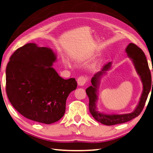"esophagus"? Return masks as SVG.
<instances>
[{"mask_svg": "<svg viewBox=\"0 0 153 153\" xmlns=\"http://www.w3.org/2000/svg\"><path fill=\"white\" fill-rule=\"evenodd\" d=\"M88 77L84 76H79L78 78H77V84L79 86H82L85 84V83L87 82L88 81Z\"/></svg>", "mask_w": 153, "mask_h": 153, "instance_id": "34e87169", "label": "esophagus"}]
</instances>
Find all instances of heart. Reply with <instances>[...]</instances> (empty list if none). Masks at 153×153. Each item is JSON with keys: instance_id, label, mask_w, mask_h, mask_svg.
I'll list each match as a JSON object with an SVG mask.
<instances>
[{"instance_id": "heart-1", "label": "heart", "mask_w": 153, "mask_h": 153, "mask_svg": "<svg viewBox=\"0 0 153 153\" xmlns=\"http://www.w3.org/2000/svg\"><path fill=\"white\" fill-rule=\"evenodd\" d=\"M65 64H68V62H65Z\"/></svg>"}]
</instances>
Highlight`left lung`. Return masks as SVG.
Returning a JSON list of instances; mask_svg holds the SVG:
<instances>
[{"label": "left lung", "mask_w": 153, "mask_h": 153, "mask_svg": "<svg viewBox=\"0 0 153 153\" xmlns=\"http://www.w3.org/2000/svg\"><path fill=\"white\" fill-rule=\"evenodd\" d=\"M126 52L127 53L128 56L131 59H132L134 68H135L137 73L140 77V79H141L143 85V90L139 103L133 112L127 113V114L107 115L99 112L96 110V101L97 100V89L101 76L104 74H105V71H108L111 66V62L105 65L101 71H99L94 75V76L92 77L91 80L92 85L89 86L85 90L89 100V109L93 117L101 123L109 125H109L123 123L132 120L136 117H138L144 108L149 91L151 89V74L144 52L140 48L133 43H130L128 45L126 48Z\"/></svg>", "instance_id": "1"}]
</instances>
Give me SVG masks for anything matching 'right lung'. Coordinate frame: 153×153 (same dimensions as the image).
<instances>
[{
    "label": "right lung",
    "mask_w": 153,
    "mask_h": 153,
    "mask_svg": "<svg viewBox=\"0 0 153 153\" xmlns=\"http://www.w3.org/2000/svg\"><path fill=\"white\" fill-rule=\"evenodd\" d=\"M56 59L52 50L34 43L19 48L10 56L6 91L12 105L25 117L51 124L64 116L66 100L77 82L59 76L52 67Z\"/></svg>",
    "instance_id": "add662e5"
}]
</instances>
